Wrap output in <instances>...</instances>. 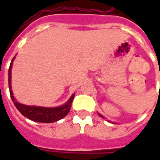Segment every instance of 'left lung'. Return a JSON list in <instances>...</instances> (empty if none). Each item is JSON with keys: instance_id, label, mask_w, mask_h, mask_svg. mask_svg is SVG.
Masks as SVG:
<instances>
[{"instance_id": "1", "label": "left lung", "mask_w": 160, "mask_h": 160, "mask_svg": "<svg viewBox=\"0 0 160 160\" xmlns=\"http://www.w3.org/2000/svg\"><path fill=\"white\" fill-rule=\"evenodd\" d=\"M98 115H99V116H100L101 118H104V117H103V116H102V115H100V114H98Z\"/></svg>"}]
</instances>
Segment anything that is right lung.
Wrapping results in <instances>:
<instances>
[{"mask_svg":"<svg viewBox=\"0 0 160 160\" xmlns=\"http://www.w3.org/2000/svg\"><path fill=\"white\" fill-rule=\"evenodd\" d=\"M15 57H13L10 64L8 69V87L11 98H12L13 104L15 105V107L19 110V111L21 114L26 117L30 120H32L34 122H54L56 121H59L65 118L68 113L69 112L71 104L74 98V94H73L69 100L67 102L66 104H63L59 107L54 108H47V107H41V106H29V105H25L17 102L16 99L13 97V94L12 92V87H11V69H12V62Z\"/></svg>","mask_w":160,"mask_h":160,"instance_id":"add662e5","label":"right lung"}]
</instances>
